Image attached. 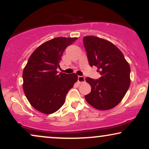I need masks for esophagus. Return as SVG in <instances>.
<instances>
[{"label": "esophagus", "instance_id": "34e87169", "mask_svg": "<svg viewBox=\"0 0 149 149\" xmlns=\"http://www.w3.org/2000/svg\"><path fill=\"white\" fill-rule=\"evenodd\" d=\"M78 81L79 83H83L85 81V77L83 76H79L78 77Z\"/></svg>", "mask_w": 149, "mask_h": 149}]
</instances>
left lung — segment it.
I'll list each match as a JSON object with an SVG mask.
<instances>
[{
    "label": "left lung",
    "mask_w": 149,
    "mask_h": 149,
    "mask_svg": "<svg viewBox=\"0 0 149 149\" xmlns=\"http://www.w3.org/2000/svg\"><path fill=\"white\" fill-rule=\"evenodd\" d=\"M89 66H96L101 77H87L91 91L85 96L95 109L107 111L119 104L130 85V66L123 53L109 40L87 36L83 38Z\"/></svg>",
    "instance_id": "left-lung-1"
}]
</instances>
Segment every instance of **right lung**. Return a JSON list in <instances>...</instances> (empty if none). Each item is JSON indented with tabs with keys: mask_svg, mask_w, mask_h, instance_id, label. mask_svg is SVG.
Masks as SVG:
<instances>
[{
	"mask_svg": "<svg viewBox=\"0 0 149 149\" xmlns=\"http://www.w3.org/2000/svg\"><path fill=\"white\" fill-rule=\"evenodd\" d=\"M77 38L57 37L38 47L31 54L23 71V89L32 107L40 113L52 114L64 104L68 91L78 80V76L60 72L65 49Z\"/></svg>",
	"mask_w": 149,
	"mask_h": 149,
	"instance_id": "add662e5",
	"label": "right lung"
}]
</instances>
